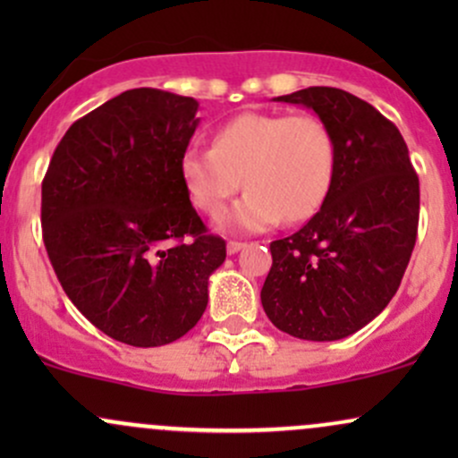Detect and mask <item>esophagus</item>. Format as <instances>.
Masks as SVG:
<instances>
[{
	"instance_id": "1",
	"label": "esophagus",
	"mask_w": 458,
	"mask_h": 458,
	"mask_svg": "<svg viewBox=\"0 0 458 458\" xmlns=\"http://www.w3.org/2000/svg\"><path fill=\"white\" fill-rule=\"evenodd\" d=\"M243 247H245V243H241V241H228L225 250H228V254H236V251H241Z\"/></svg>"
}]
</instances>
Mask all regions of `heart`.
Masks as SVG:
<instances>
[{
    "label": "heart",
    "mask_w": 458,
    "mask_h": 458,
    "mask_svg": "<svg viewBox=\"0 0 458 458\" xmlns=\"http://www.w3.org/2000/svg\"><path fill=\"white\" fill-rule=\"evenodd\" d=\"M334 174V141L317 115L245 112L215 131L213 148L191 146L181 157L189 199L219 215L239 191L247 193L224 217L234 230L259 233L306 222L327 198Z\"/></svg>",
    "instance_id": "b5f03b06"
}]
</instances>
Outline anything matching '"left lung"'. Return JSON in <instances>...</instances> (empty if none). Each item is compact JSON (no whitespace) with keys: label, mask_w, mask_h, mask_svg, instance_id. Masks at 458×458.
I'll return each instance as SVG.
<instances>
[{"label":"left lung","mask_w":458,"mask_h":458,"mask_svg":"<svg viewBox=\"0 0 458 458\" xmlns=\"http://www.w3.org/2000/svg\"><path fill=\"white\" fill-rule=\"evenodd\" d=\"M276 101L314 109L334 141V174L320 211L271 243L260 301L277 329L329 343L396 295L418 236L420 181L401 131L370 103L325 86Z\"/></svg>","instance_id":"8db88e82"}]
</instances>
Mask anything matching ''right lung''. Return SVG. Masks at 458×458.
Segmentation results:
<instances>
[{
    "instance_id": "add662e5",
    "label": "right lung",
    "mask_w": 458,
    "mask_h": 458,
    "mask_svg": "<svg viewBox=\"0 0 458 458\" xmlns=\"http://www.w3.org/2000/svg\"><path fill=\"white\" fill-rule=\"evenodd\" d=\"M196 112L191 97L127 90L72 123L47 167V254L79 312L118 343L182 338L225 260L181 178Z\"/></svg>"
}]
</instances>
